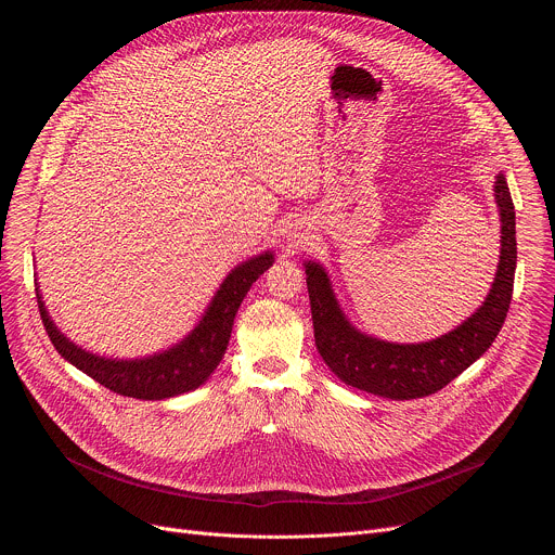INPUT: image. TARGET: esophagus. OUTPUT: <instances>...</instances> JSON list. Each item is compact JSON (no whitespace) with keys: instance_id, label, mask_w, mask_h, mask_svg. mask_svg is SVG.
Instances as JSON below:
<instances>
[{"instance_id":"34e87169","label":"esophagus","mask_w":555,"mask_h":555,"mask_svg":"<svg viewBox=\"0 0 555 555\" xmlns=\"http://www.w3.org/2000/svg\"><path fill=\"white\" fill-rule=\"evenodd\" d=\"M287 236H289V248H294V246H298V244L302 242L300 234H296V232H294V234H287Z\"/></svg>"}]
</instances>
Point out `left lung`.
<instances>
[{
  "label": "left lung",
  "instance_id": "obj_1",
  "mask_svg": "<svg viewBox=\"0 0 555 555\" xmlns=\"http://www.w3.org/2000/svg\"><path fill=\"white\" fill-rule=\"evenodd\" d=\"M494 197L501 261L492 289L465 323L430 343L395 345L358 332L345 319L327 272L319 263H305L315 349L345 384L388 400H417L441 390L492 347L507 319L516 272V212L503 173L496 176Z\"/></svg>",
  "mask_w": 555,
  "mask_h": 555
}]
</instances>
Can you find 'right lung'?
<instances>
[{
  "instance_id": "obj_1",
  "label": "right lung",
  "mask_w": 555,
  "mask_h": 555,
  "mask_svg": "<svg viewBox=\"0 0 555 555\" xmlns=\"http://www.w3.org/2000/svg\"><path fill=\"white\" fill-rule=\"evenodd\" d=\"M272 263L274 255L263 253L244 261L242 266H236L217 289L212 302L202 315L199 325L180 345L140 360H109L76 347L52 323L41 300L39 287L37 305L54 349L76 369H81L99 384L118 395H125V398L167 400L197 388L210 377V373L217 369L225 353L236 309H240L253 283Z\"/></svg>"
}]
</instances>
